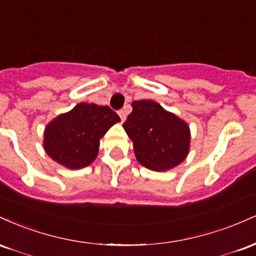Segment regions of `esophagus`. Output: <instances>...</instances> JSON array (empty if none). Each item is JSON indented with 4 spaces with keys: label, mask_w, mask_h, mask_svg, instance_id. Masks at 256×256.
<instances>
[{
    "label": "esophagus",
    "mask_w": 256,
    "mask_h": 256,
    "mask_svg": "<svg viewBox=\"0 0 256 256\" xmlns=\"http://www.w3.org/2000/svg\"><path fill=\"white\" fill-rule=\"evenodd\" d=\"M118 113H119L120 119H122V122H125V119H126V110H119Z\"/></svg>",
    "instance_id": "esophagus-1"
}]
</instances>
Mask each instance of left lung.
<instances>
[{
  "instance_id": "1",
  "label": "left lung",
  "mask_w": 256,
  "mask_h": 256,
  "mask_svg": "<svg viewBox=\"0 0 256 256\" xmlns=\"http://www.w3.org/2000/svg\"><path fill=\"white\" fill-rule=\"evenodd\" d=\"M122 126L134 142L138 162L152 171L173 168L189 152L186 122L150 100L132 102V112Z\"/></svg>"
}]
</instances>
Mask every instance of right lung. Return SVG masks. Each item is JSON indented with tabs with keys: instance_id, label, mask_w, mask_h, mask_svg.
Instances as JSON below:
<instances>
[{
	"instance_id": "obj_1",
	"label": "right lung",
	"mask_w": 256,
	"mask_h": 256,
	"mask_svg": "<svg viewBox=\"0 0 256 256\" xmlns=\"http://www.w3.org/2000/svg\"><path fill=\"white\" fill-rule=\"evenodd\" d=\"M118 122L119 116L108 106L79 104L46 126L44 149L60 165L83 168L95 160L100 140Z\"/></svg>"
}]
</instances>
